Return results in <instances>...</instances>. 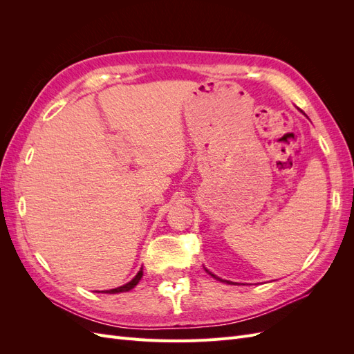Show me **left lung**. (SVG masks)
Here are the masks:
<instances>
[{
	"label": "left lung",
	"mask_w": 354,
	"mask_h": 354,
	"mask_svg": "<svg viewBox=\"0 0 354 354\" xmlns=\"http://www.w3.org/2000/svg\"><path fill=\"white\" fill-rule=\"evenodd\" d=\"M205 270H207V269H205ZM207 272H208V273H209V274H211V276H212V277H216V279H217V281H220V282H226V283H229V285H230V283H232V282H230V281H224V279H221V277H218V276H216V274H212V273H211V272H209V270H207Z\"/></svg>",
	"instance_id": "1"
}]
</instances>
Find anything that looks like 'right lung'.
Segmentation results:
<instances>
[{"mask_svg": "<svg viewBox=\"0 0 354 354\" xmlns=\"http://www.w3.org/2000/svg\"><path fill=\"white\" fill-rule=\"evenodd\" d=\"M143 277V267L140 270H138V273L133 277V279L128 282V283H125V285H122V286H118V288H115V289H108V291H102V292H104V294H118V292H127V291H130V289H133L138 282H140V279ZM100 292V291H99Z\"/></svg>", "mask_w": 354, "mask_h": 354, "instance_id": "right-lung-1", "label": "right lung"}]
</instances>
